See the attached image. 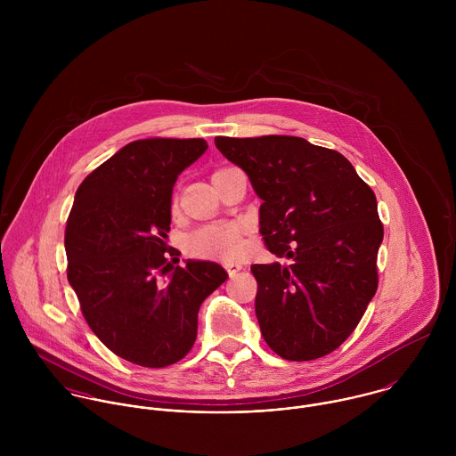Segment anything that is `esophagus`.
Here are the masks:
<instances>
[{"instance_id": "34e87169", "label": "esophagus", "mask_w": 456, "mask_h": 456, "mask_svg": "<svg viewBox=\"0 0 456 456\" xmlns=\"http://www.w3.org/2000/svg\"><path fill=\"white\" fill-rule=\"evenodd\" d=\"M224 268L228 270L230 277H233L239 270H242V265L240 263H233V261H224Z\"/></svg>"}]
</instances>
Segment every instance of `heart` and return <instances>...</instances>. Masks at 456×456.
<instances>
[{
  "instance_id": "b5f03b06",
  "label": "heart",
  "mask_w": 456,
  "mask_h": 456,
  "mask_svg": "<svg viewBox=\"0 0 456 456\" xmlns=\"http://www.w3.org/2000/svg\"><path fill=\"white\" fill-rule=\"evenodd\" d=\"M190 253L198 256L214 258H235L242 253L240 224L237 223H216L200 228L188 239Z\"/></svg>"
}]
</instances>
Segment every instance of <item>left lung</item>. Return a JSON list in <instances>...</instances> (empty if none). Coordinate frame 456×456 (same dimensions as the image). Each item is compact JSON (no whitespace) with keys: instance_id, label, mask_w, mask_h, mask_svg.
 Returning a JSON list of instances; mask_svg holds the SVG:
<instances>
[{"instance_id":"obj_1","label":"left lung","mask_w":456,"mask_h":456,"mask_svg":"<svg viewBox=\"0 0 456 456\" xmlns=\"http://www.w3.org/2000/svg\"><path fill=\"white\" fill-rule=\"evenodd\" d=\"M263 203L260 233L286 263L253 265L256 318L273 353L322 358L360 323L378 289L383 224L374 191L337 151L300 136H216Z\"/></svg>"}]
</instances>
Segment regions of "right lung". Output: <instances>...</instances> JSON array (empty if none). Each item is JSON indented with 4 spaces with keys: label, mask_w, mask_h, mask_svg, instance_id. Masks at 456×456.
I'll list each match as a JSON object with an SVG mask.
<instances>
[{
    "label": "right lung",
    "mask_w": 456,
    "mask_h": 456,
    "mask_svg": "<svg viewBox=\"0 0 456 456\" xmlns=\"http://www.w3.org/2000/svg\"><path fill=\"white\" fill-rule=\"evenodd\" d=\"M207 147L203 138L131 142L84 179L66 221L68 282L87 325L140 367L190 353L201 302L228 277L214 261H168L181 255L167 244L174 184Z\"/></svg>",
    "instance_id": "add662e5"
}]
</instances>
